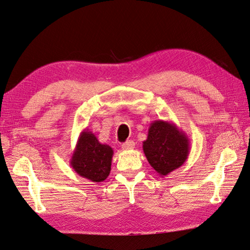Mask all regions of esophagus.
I'll return each instance as SVG.
<instances>
[{
	"label": "esophagus",
	"mask_w": 250,
	"mask_h": 250,
	"mask_svg": "<svg viewBox=\"0 0 250 250\" xmlns=\"http://www.w3.org/2000/svg\"><path fill=\"white\" fill-rule=\"evenodd\" d=\"M135 147V142L132 140H127L122 144V148L125 149V151H129V149H132Z\"/></svg>",
	"instance_id": "obj_1"
}]
</instances>
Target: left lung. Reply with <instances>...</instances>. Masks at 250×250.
Returning a JSON list of instances; mask_svg holds the SVG:
<instances>
[{
    "instance_id": "1",
    "label": "left lung",
    "mask_w": 250,
    "mask_h": 250,
    "mask_svg": "<svg viewBox=\"0 0 250 250\" xmlns=\"http://www.w3.org/2000/svg\"><path fill=\"white\" fill-rule=\"evenodd\" d=\"M189 143V138L173 122L157 120L149 124L142 147L153 169L160 176H165L186 162Z\"/></svg>"
}]
</instances>
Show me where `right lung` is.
<instances>
[{"mask_svg":"<svg viewBox=\"0 0 250 250\" xmlns=\"http://www.w3.org/2000/svg\"><path fill=\"white\" fill-rule=\"evenodd\" d=\"M112 156V147L99 142L96 136L85 128L80 132L69 164L77 174L94 183H101L110 173Z\"/></svg>","mask_w":250,"mask_h":250,"instance_id":"obj_1","label":"right lung"}]
</instances>
